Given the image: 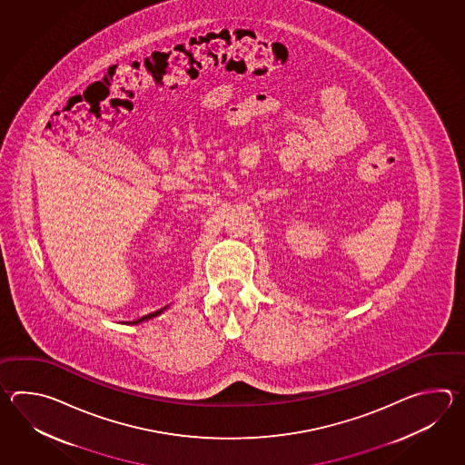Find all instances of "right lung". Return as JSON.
Segmentation results:
<instances>
[{
  "mask_svg": "<svg viewBox=\"0 0 465 465\" xmlns=\"http://www.w3.org/2000/svg\"><path fill=\"white\" fill-rule=\"evenodd\" d=\"M169 306L163 307V309H159V311H156V312H153V314H148V316H143L141 319H138V321H133L131 324H141V322H144V321H149V319H153V317L159 316L161 312H164L166 309H168Z\"/></svg>",
  "mask_w": 465,
  "mask_h": 465,
  "instance_id": "1",
  "label": "right lung"
}]
</instances>
